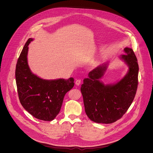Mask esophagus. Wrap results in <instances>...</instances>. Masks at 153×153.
<instances>
[{"mask_svg": "<svg viewBox=\"0 0 153 153\" xmlns=\"http://www.w3.org/2000/svg\"><path fill=\"white\" fill-rule=\"evenodd\" d=\"M81 79H77L76 81H75V84L76 85H80V84H81Z\"/></svg>", "mask_w": 153, "mask_h": 153, "instance_id": "obj_1", "label": "esophagus"}]
</instances>
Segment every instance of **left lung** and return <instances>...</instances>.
I'll return each mask as SVG.
<instances>
[{
  "instance_id": "obj_1",
  "label": "left lung",
  "mask_w": 153,
  "mask_h": 153,
  "mask_svg": "<svg viewBox=\"0 0 153 153\" xmlns=\"http://www.w3.org/2000/svg\"><path fill=\"white\" fill-rule=\"evenodd\" d=\"M119 58L128 66L126 75L115 84L105 85L100 81L108 62L97 66L84 79L81 91L88 118L97 123L111 124L127 112L135 97L138 86V64L131 48L124 49Z\"/></svg>"
}]
</instances>
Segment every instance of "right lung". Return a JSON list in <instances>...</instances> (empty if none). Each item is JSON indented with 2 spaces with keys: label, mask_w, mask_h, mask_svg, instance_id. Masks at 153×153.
Listing matches in <instances>:
<instances>
[{
  "label": "right lung",
  "mask_w": 153,
  "mask_h": 153,
  "mask_svg": "<svg viewBox=\"0 0 153 153\" xmlns=\"http://www.w3.org/2000/svg\"><path fill=\"white\" fill-rule=\"evenodd\" d=\"M29 38L18 58L15 71L18 96L23 107L37 119L51 121L59 114L66 93L74 86V79H44L33 74L27 63Z\"/></svg>",
  "instance_id": "obj_1"
}]
</instances>
